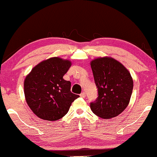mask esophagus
<instances>
[{"label": "esophagus", "instance_id": "obj_1", "mask_svg": "<svg viewBox=\"0 0 157 157\" xmlns=\"http://www.w3.org/2000/svg\"><path fill=\"white\" fill-rule=\"evenodd\" d=\"M80 97L83 98H85V97H86V93H85V92H82V93L80 94Z\"/></svg>", "mask_w": 157, "mask_h": 157}]
</instances>
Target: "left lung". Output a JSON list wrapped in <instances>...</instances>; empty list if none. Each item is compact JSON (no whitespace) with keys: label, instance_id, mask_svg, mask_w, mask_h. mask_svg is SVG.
I'll list each match as a JSON object with an SVG mask.
<instances>
[{"label":"left lung","instance_id":"8db88e82","mask_svg":"<svg viewBox=\"0 0 157 157\" xmlns=\"http://www.w3.org/2000/svg\"><path fill=\"white\" fill-rule=\"evenodd\" d=\"M98 98L90 103L92 112L99 117L110 119L127 107L133 90L131 74L122 63L110 57L90 63Z\"/></svg>","mask_w":157,"mask_h":157}]
</instances>
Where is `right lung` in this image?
Wrapping results in <instances>:
<instances>
[{
    "label": "right lung",
    "instance_id": "obj_1",
    "mask_svg": "<svg viewBox=\"0 0 157 157\" xmlns=\"http://www.w3.org/2000/svg\"><path fill=\"white\" fill-rule=\"evenodd\" d=\"M71 62L59 57L42 61L24 82V93L30 109L38 117L56 121L63 117L79 95L72 93L71 82L63 78Z\"/></svg>",
    "mask_w": 157,
    "mask_h": 157
}]
</instances>
